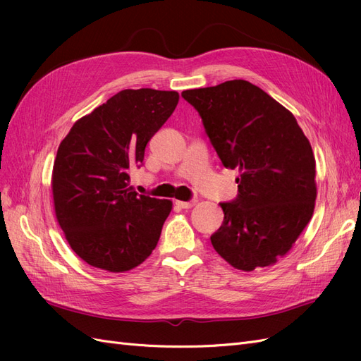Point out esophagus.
Wrapping results in <instances>:
<instances>
[{
  "label": "esophagus",
  "instance_id": "1",
  "mask_svg": "<svg viewBox=\"0 0 361 361\" xmlns=\"http://www.w3.org/2000/svg\"><path fill=\"white\" fill-rule=\"evenodd\" d=\"M176 204L179 207H182V209H190V207H192L195 204V200H191V202H180V200H178Z\"/></svg>",
  "mask_w": 361,
  "mask_h": 361
}]
</instances>
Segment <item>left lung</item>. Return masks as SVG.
<instances>
[{"label": "left lung", "instance_id": "left-lung-1", "mask_svg": "<svg viewBox=\"0 0 361 361\" xmlns=\"http://www.w3.org/2000/svg\"><path fill=\"white\" fill-rule=\"evenodd\" d=\"M199 111L223 166L238 169V197L220 203L215 251L233 268L274 265L309 224L316 162L297 118L257 85L233 80L182 92Z\"/></svg>", "mask_w": 361, "mask_h": 361}]
</instances>
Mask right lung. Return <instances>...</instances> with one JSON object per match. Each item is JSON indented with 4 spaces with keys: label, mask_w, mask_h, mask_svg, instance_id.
Here are the masks:
<instances>
[{
    "label": "right lung",
    "mask_w": 361,
    "mask_h": 361,
    "mask_svg": "<svg viewBox=\"0 0 361 361\" xmlns=\"http://www.w3.org/2000/svg\"><path fill=\"white\" fill-rule=\"evenodd\" d=\"M178 102V92L122 90L76 120L60 143L54 209L71 248L90 267L125 272L157 247L173 203L138 195L129 171Z\"/></svg>",
    "instance_id": "add662e5"
}]
</instances>
